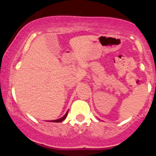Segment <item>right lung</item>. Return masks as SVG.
I'll list each match as a JSON object with an SVG mask.
<instances>
[{
  "instance_id": "add662e5",
  "label": "right lung",
  "mask_w": 156,
  "mask_h": 156,
  "mask_svg": "<svg viewBox=\"0 0 156 156\" xmlns=\"http://www.w3.org/2000/svg\"><path fill=\"white\" fill-rule=\"evenodd\" d=\"M67 114H68V112H67V113H66V114L63 117L60 118V119H55V120H52L51 122H62V121L64 120V119H65L66 117H67Z\"/></svg>"
}]
</instances>
